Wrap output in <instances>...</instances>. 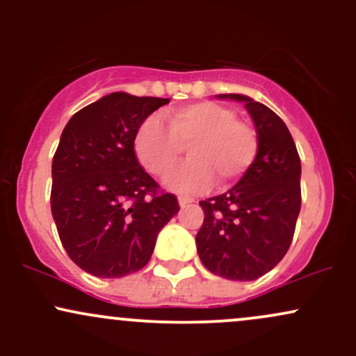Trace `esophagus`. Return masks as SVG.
<instances>
[{
    "instance_id": "34e87169",
    "label": "esophagus",
    "mask_w": 356,
    "mask_h": 356,
    "mask_svg": "<svg viewBox=\"0 0 356 356\" xmlns=\"http://www.w3.org/2000/svg\"><path fill=\"white\" fill-rule=\"evenodd\" d=\"M192 202H194V199L186 197V195H181V197H179V206H181L182 209H184V207L189 206V204H192Z\"/></svg>"
}]
</instances>
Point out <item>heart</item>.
Here are the masks:
<instances>
[{"label":"heart","mask_w":356,"mask_h":356,"mask_svg":"<svg viewBox=\"0 0 356 356\" xmlns=\"http://www.w3.org/2000/svg\"><path fill=\"white\" fill-rule=\"evenodd\" d=\"M186 147L189 162L167 179V186L181 194H197L209 189L212 177L219 187L239 181L254 164L259 140L252 127L214 102L172 108L167 127L157 117L145 118L134 138L137 159L157 177H165L179 164Z\"/></svg>","instance_id":"heart-1"}]
</instances>
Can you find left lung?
Listing matches in <instances>:
<instances>
[{
	"instance_id": "1",
	"label": "left lung",
	"mask_w": 356,
	"mask_h": 356,
	"mask_svg": "<svg viewBox=\"0 0 356 356\" xmlns=\"http://www.w3.org/2000/svg\"><path fill=\"white\" fill-rule=\"evenodd\" d=\"M254 122L259 149L232 189L201 201L204 222L195 236L202 264L232 281H252L283 259L301 209V161L288 127L268 108L239 93Z\"/></svg>"
}]
</instances>
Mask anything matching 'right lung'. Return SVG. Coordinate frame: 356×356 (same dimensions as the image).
I'll use <instances>...</instances> for the list:
<instances>
[{
    "mask_svg": "<svg viewBox=\"0 0 356 356\" xmlns=\"http://www.w3.org/2000/svg\"><path fill=\"white\" fill-rule=\"evenodd\" d=\"M169 99L110 93L68 120L51 164V214L65 251L97 277H122L150 261L157 234L177 214L138 164L134 138Z\"/></svg>",
    "mask_w": 356,
    "mask_h": 356,
    "instance_id": "1",
    "label": "right lung"
}]
</instances>
